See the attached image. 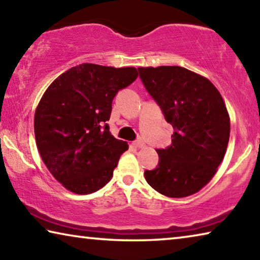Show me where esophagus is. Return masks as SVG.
Wrapping results in <instances>:
<instances>
[{
    "instance_id": "34e87169",
    "label": "esophagus",
    "mask_w": 260,
    "mask_h": 260,
    "mask_svg": "<svg viewBox=\"0 0 260 260\" xmlns=\"http://www.w3.org/2000/svg\"><path fill=\"white\" fill-rule=\"evenodd\" d=\"M134 144H135V147H138V148H144L146 147V143L143 142V140H138V141H135L134 142Z\"/></svg>"
}]
</instances>
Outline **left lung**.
Wrapping results in <instances>:
<instances>
[{
    "label": "left lung",
    "mask_w": 260,
    "mask_h": 260,
    "mask_svg": "<svg viewBox=\"0 0 260 260\" xmlns=\"http://www.w3.org/2000/svg\"><path fill=\"white\" fill-rule=\"evenodd\" d=\"M139 72L174 128L172 144L157 149L159 164L144 177L161 195L190 196L211 181L225 157L231 132L226 104L209 79L190 70L149 67Z\"/></svg>",
    "instance_id": "left-lung-1"
}]
</instances>
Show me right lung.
I'll list each match as a JSON object with an SVG mask.
<instances>
[{
    "mask_svg": "<svg viewBox=\"0 0 260 260\" xmlns=\"http://www.w3.org/2000/svg\"><path fill=\"white\" fill-rule=\"evenodd\" d=\"M138 76L135 68L83 63L60 74L42 95L34 114L37 147L68 190L87 195L111 180L128 144L113 138L105 121L118 90Z\"/></svg>",
    "mask_w": 260,
    "mask_h": 260,
    "instance_id": "right-lung-1",
    "label": "right lung"
}]
</instances>
